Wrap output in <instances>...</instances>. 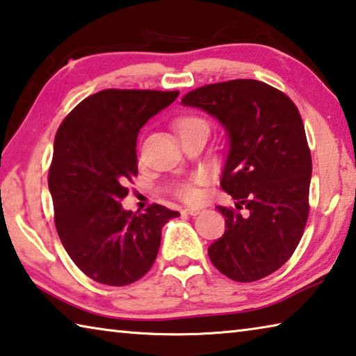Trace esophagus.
I'll use <instances>...</instances> for the list:
<instances>
[{
  "instance_id": "34e87169",
  "label": "esophagus",
  "mask_w": 356,
  "mask_h": 356,
  "mask_svg": "<svg viewBox=\"0 0 356 356\" xmlns=\"http://www.w3.org/2000/svg\"><path fill=\"white\" fill-rule=\"evenodd\" d=\"M182 213L184 215H197L200 213V209H184Z\"/></svg>"
}]
</instances>
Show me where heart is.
<instances>
[{
    "label": "heart",
    "mask_w": 356,
    "mask_h": 356,
    "mask_svg": "<svg viewBox=\"0 0 356 356\" xmlns=\"http://www.w3.org/2000/svg\"><path fill=\"white\" fill-rule=\"evenodd\" d=\"M176 127L179 135L186 134V131H193V130H206L209 131V124L206 119H202L200 116H184L177 119L176 122ZM202 184V179L201 177H196L190 180V182H185V184H180L177 186V196L182 197L184 201L186 202H197L201 200L202 193L200 190V185Z\"/></svg>",
    "instance_id": "1"
}]
</instances>
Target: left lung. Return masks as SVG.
I'll list each match as a JSON object with an SVG mask.
<instances>
[{
    "label": "left lung",
    "mask_w": 356,
    "mask_h": 356,
    "mask_svg": "<svg viewBox=\"0 0 356 356\" xmlns=\"http://www.w3.org/2000/svg\"><path fill=\"white\" fill-rule=\"evenodd\" d=\"M182 105L218 119L229 140L220 185L237 202L216 207L226 231L210 261L234 281L262 280L291 259L308 221L312 161L297 106L257 80L207 84Z\"/></svg>",
    "instance_id": "1"
}]
</instances>
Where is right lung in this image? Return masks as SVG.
I'll list each match as a JSON object with an SVG mask.
<instances>
[{
	"instance_id": "right-lung-1",
	"label": "right lung",
	"mask_w": 356,
	"mask_h": 356,
	"mask_svg": "<svg viewBox=\"0 0 356 356\" xmlns=\"http://www.w3.org/2000/svg\"><path fill=\"white\" fill-rule=\"evenodd\" d=\"M177 95L105 89L80 102L59 125L48 171L56 231L76 267L100 284L143 278L159 254L161 227L180 215L160 204L144 213L120 204L138 174V134Z\"/></svg>"
}]
</instances>
